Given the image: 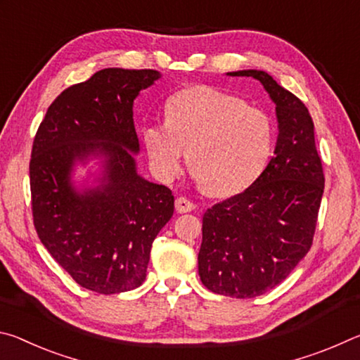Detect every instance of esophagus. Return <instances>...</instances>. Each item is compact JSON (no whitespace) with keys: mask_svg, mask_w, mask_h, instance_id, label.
Wrapping results in <instances>:
<instances>
[{"mask_svg":"<svg viewBox=\"0 0 360 360\" xmlns=\"http://www.w3.org/2000/svg\"><path fill=\"white\" fill-rule=\"evenodd\" d=\"M176 211L178 212H191L195 210V203H192L191 200H187L186 197H179L176 198Z\"/></svg>","mask_w":360,"mask_h":360,"instance_id":"esophagus-1","label":"esophagus"}]
</instances>
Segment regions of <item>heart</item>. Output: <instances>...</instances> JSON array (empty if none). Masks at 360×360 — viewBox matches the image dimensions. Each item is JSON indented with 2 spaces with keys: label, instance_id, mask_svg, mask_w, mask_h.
Listing matches in <instances>:
<instances>
[{
  "label": "heart",
  "instance_id": "1",
  "mask_svg": "<svg viewBox=\"0 0 360 360\" xmlns=\"http://www.w3.org/2000/svg\"><path fill=\"white\" fill-rule=\"evenodd\" d=\"M150 167L162 181L188 167L219 197L245 191L270 160L275 130L265 111L212 87H192L167 105V120L143 129Z\"/></svg>",
  "mask_w": 360,
  "mask_h": 360
}]
</instances>
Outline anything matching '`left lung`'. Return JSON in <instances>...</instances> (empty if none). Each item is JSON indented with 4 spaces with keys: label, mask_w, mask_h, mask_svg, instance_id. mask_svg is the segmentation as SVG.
I'll return each mask as SVG.
<instances>
[{
    "label": "left lung",
    "mask_w": 360,
    "mask_h": 360,
    "mask_svg": "<svg viewBox=\"0 0 360 360\" xmlns=\"http://www.w3.org/2000/svg\"><path fill=\"white\" fill-rule=\"evenodd\" d=\"M254 77L276 105L275 155L245 192L203 216L198 275L214 294L252 298L283 283L309 248L324 193V172L307 106L265 71Z\"/></svg>",
    "instance_id": "left-lung-1"
}]
</instances>
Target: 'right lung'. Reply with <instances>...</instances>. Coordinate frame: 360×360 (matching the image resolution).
Here are the masks:
<instances>
[{
    "label": "right lung",
    "mask_w": 360,
    "mask_h": 360,
    "mask_svg": "<svg viewBox=\"0 0 360 360\" xmlns=\"http://www.w3.org/2000/svg\"><path fill=\"white\" fill-rule=\"evenodd\" d=\"M160 77L155 70L106 68L63 90L36 131L30 188L33 224L57 264L103 295L136 289L150 248L172 219L168 187L136 173L139 143L133 101ZM105 158L101 184L77 193L69 178L77 160Z\"/></svg>",
    "instance_id": "obj_1"
}]
</instances>
